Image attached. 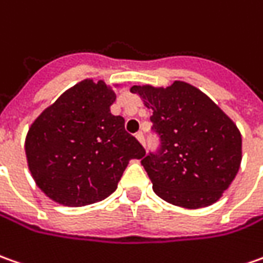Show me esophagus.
Listing matches in <instances>:
<instances>
[{
    "label": "esophagus",
    "mask_w": 263,
    "mask_h": 263,
    "mask_svg": "<svg viewBox=\"0 0 263 263\" xmlns=\"http://www.w3.org/2000/svg\"><path fill=\"white\" fill-rule=\"evenodd\" d=\"M136 139L139 140V143L142 144V146H144V137L142 133H137V135H136Z\"/></svg>",
    "instance_id": "34e87169"
}]
</instances>
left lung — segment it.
I'll return each instance as SVG.
<instances>
[{
	"label": "left lung",
	"instance_id": "obj_1",
	"mask_svg": "<svg viewBox=\"0 0 263 263\" xmlns=\"http://www.w3.org/2000/svg\"><path fill=\"white\" fill-rule=\"evenodd\" d=\"M152 108L158 153L142 160L162 200L184 209H202L220 200L239 172L242 135L210 97L184 81L166 88L133 85Z\"/></svg>",
	"mask_w": 263,
	"mask_h": 263
}]
</instances>
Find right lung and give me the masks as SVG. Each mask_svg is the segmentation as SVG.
I'll use <instances>...</instances> for the list:
<instances>
[{"label": "right lung", "instance_id": "add662e5", "mask_svg": "<svg viewBox=\"0 0 263 263\" xmlns=\"http://www.w3.org/2000/svg\"><path fill=\"white\" fill-rule=\"evenodd\" d=\"M116 86H120L116 84ZM112 86L84 79L42 111L26 136V158L36 185L52 201L82 207L117 190L132 159H142V144L112 116Z\"/></svg>", "mask_w": 263, "mask_h": 263}]
</instances>
